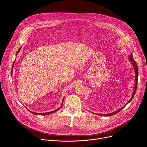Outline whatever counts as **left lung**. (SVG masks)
I'll return each instance as SVG.
<instances>
[{
    "mask_svg": "<svg viewBox=\"0 0 147 147\" xmlns=\"http://www.w3.org/2000/svg\"><path fill=\"white\" fill-rule=\"evenodd\" d=\"M129 60L131 62V64H132V65L134 66V71H135V73H136V80H135V87H134V91H133V95H132V97H131V98L129 100V101L123 107H122L121 108H120V109H119V110H117V111H115V112H113V113H108V114H105V115H103V114H99V115H100V116H113V115H115V114H116V113H117L118 112H119L121 110H122L125 106H126V105H127L129 102H131V100L133 99V97H134V95H135V93H136V90H137V81H138V67H137V64H136V61L134 60V58L133 57V55L131 53V55H130V56H129Z\"/></svg>",
    "mask_w": 147,
    "mask_h": 147,
    "instance_id": "left-lung-1",
    "label": "left lung"
}]
</instances>
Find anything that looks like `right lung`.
I'll return each instance as SVG.
<instances>
[{"instance_id": "right-lung-1", "label": "right lung", "mask_w": 147, "mask_h": 147, "mask_svg": "<svg viewBox=\"0 0 147 147\" xmlns=\"http://www.w3.org/2000/svg\"><path fill=\"white\" fill-rule=\"evenodd\" d=\"M21 48H22V47H21L20 48V49H18V51H17V53H16V55H17V54L20 52V50L21 49ZM13 70V68H12V70ZM11 74H12V71H11ZM62 105H63V101H62V103H61V107H60L59 109H56V110H55V111H52V112H47V113H35V112H32L30 111V110H28V109H27V110H28L29 112H30L31 113H33V114H34V115H49V114L53 113H54V112H55L57 111L59 109H60L61 108Z\"/></svg>"}]
</instances>
